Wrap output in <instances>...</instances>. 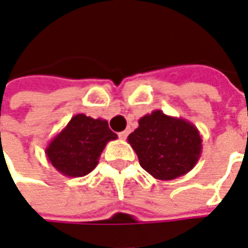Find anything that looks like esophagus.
<instances>
[{"label":"esophagus","instance_id":"1","mask_svg":"<svg viewBox=\"0 0 248 248\" xmlns=\"http://www.w3.org/2000/svg\"><path fill=\"white\" fill-rule=\"evenodd\" d=\"M127 136H129V130L121 131V133H119V137L122 138V140H124V138H127Z\"/></svg>","mask_w":248,"mask_h":248}]
</instances>
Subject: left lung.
I'll list each match as a JSON object with an SVG mask.
<instances>
[{
	"label": "left lung",
	"instance_id": "obj_1",
	"mask_svg": "<svg viewBox=\"0 0 248 248\" xmlns=\"http://www.w3.org/2000/svg\"><path fill=\"white\" fill-rule=\"evenodd\" d=\"M127 141L140 166L160 181H172L191 171L202 153L201 134L194 124L160 110L141 118Z\"/></svg>",
	"mask_w": 248,
	"mask_h": 248
}]
</instances>
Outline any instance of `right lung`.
<instances>
[{"label":"right lung","mask_w":248,"mask_h":248,"mask_svg":"<svg viewBox=\"0 0 248 248\" xmlns=\"http://www.w3.org/2000/svg\"><path fill=\"white\" fill-rule=\"evenodd\" d=\"M117 138L106 119L77 114L47 145V160L65 176H85L97 166L107 142Z\"/></svg>","instance_id":"1"}]
</instances>
